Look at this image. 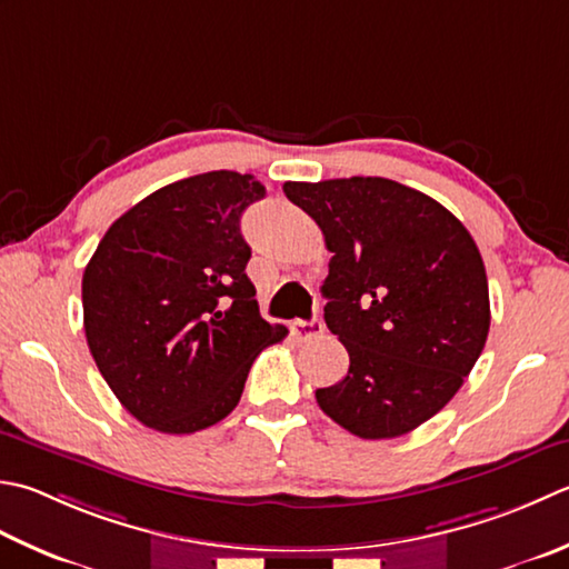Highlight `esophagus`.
<instances>
[{"instance_id": "esophagus-1", "label": "esophagus", "mask_w": 569, "mask_h": 569, "mask_svg": "<svg viewBox=\"0 0 569 569\" xmlns=\"http://www.w3.org/2000/svg\"><path fill=\"white\" fill-rule=\"evenodd\" d=\"M291 330H293V336L298 340H313V338L322 336V320H318V318H313V320H296L293 326H291Z\"/></svg>"}]
</instances>
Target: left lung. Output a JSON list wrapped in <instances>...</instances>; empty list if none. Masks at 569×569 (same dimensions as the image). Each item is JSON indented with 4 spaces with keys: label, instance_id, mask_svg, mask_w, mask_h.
<instances>
[{
    "label": "left lung",
    "instance_id": "8db88e82",
    "mask_svg": "<svg viewBox=\"0 0 569 569\" xmlns=\"http://www.w3.org/2000/svg\"><path fill=\"white\" fill-rule=\"evenodd\" d=\"M332 253L326 322L345 345V380L316 392L360 439H395L449 405L491 328L486 266L437 199L385 177L286 182Z\"/></svg>",
    "mask_w": 569,
    "mask_h": 569
}]
</instances>
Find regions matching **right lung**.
<instances>
[{"label":"right lung","mask_w":569,"mask_h":569,"mask_svg":"<svg viewBox=\"0 0 569 569\" xmlns=\"http://www.w3.org/2000/svg\"><path fill=\"white\" fill-rule=\"evenodd\" d=\"M253 174L172 182L116 219L83 271V328L100 375L132 417L194 433L239 405L259 352L286 338L259 313L241 214Z\"/></svg>","instance_id":"1"}]
</instances>
